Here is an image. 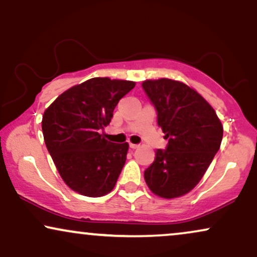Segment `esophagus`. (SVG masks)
I'll list each match as a JSON object with an SVG mask.
<instances>
[{
	"label": "esophagus",
	"instance_id": "obj_1",
	"mask_svg": "<svg viewBox=\"0 0 257 257\" xmlns=\"http://www.w3.org/2000/svg\"><path fill=\"white\" fill-rule=\"evenodd\" d=\"M129 147H131L132 149H136L139 147V145H136V144H129Z\"/></svg>",
	"mask_w": 257,
	"mask_h": 257
}]
</instances>
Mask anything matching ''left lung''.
<instances>
[{"mask_svg": "<svg viewBox=\"0 0 257 257\" xmlns=\"http://www.w3.org/2000/svg\"><path fill=\"white\" fill-rule=\"evenodd\" d=\"M158 113V125L168 140L145 171L149 190L159 197L177 198L199 183L220 147L223 125L197 91L177 80L161 78L142 83Z\"/></svg>", "mask_w": 257, "mask_h": 257, "instance_id": "8db88e82", "label": "left lung"}]
</instances>
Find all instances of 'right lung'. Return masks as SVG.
<instances>
[{
    "instance_id": "add662e5",
    "label": "right lung",
    "mask_w": 257,
    "mask_h": 257,
    "mask_svg": "<svg viewBox=\"0 0 257 257\" xmlns=\"http://www.w3.org/2000/svg\"><path fill=\"white\" fill-rule=\"evenodd\" d=\"M135 87L129 80L92 78L58 97L42 116L46 147L65 184L86 197H102L115 187L129 145L102 134L118 100Z\"/></svg>"
}]
</instances>
